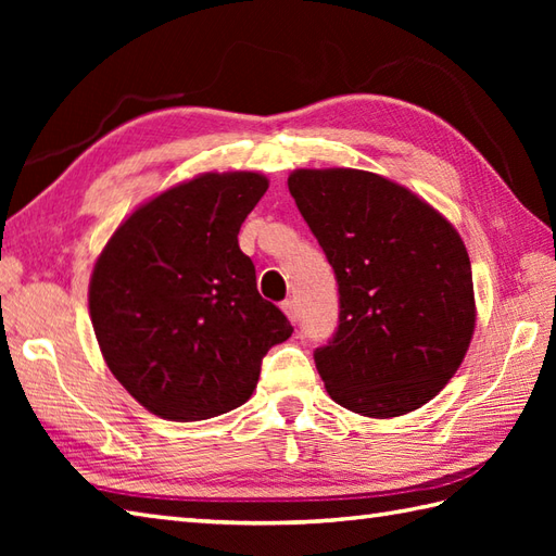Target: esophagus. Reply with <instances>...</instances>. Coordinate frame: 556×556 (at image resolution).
Here are the masks:
<instances>
[{"instance_id":"34e87169","label":"esophagus","mask_w":556,"mask_h":556,"mask_svg":"<svg viewBox=\"0 0 556 556\" xmlns=\"http://www.w3.org/2000/svg\"><path fill=\"white\" fill-rule=\"evenodd\" d=\"M281 311L287 313V317H289L291 323H296V320H299V308H296V301H293V299L281 301Z\"/></svg>"}]
</instances>
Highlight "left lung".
<instances>
[{
    "mask_svg": "<svg viewBox=\"0 0 556 556\" xmlns=\"http://www.w3.org/2000/svg\"><path fill=\"white\" fill-rule=\"evenodd\" d=\"M289 191L332 265L339 325L313 358L339 406L404 416L452 380L476 327L456 229L408 188L361 169H299Z\"/></svg>",
    "mask_w": 556,
    "mask_h": 556,
    "instance_id": "obj_1",
    "label": "left lung"
}]
</instances>
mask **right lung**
<instances>
[{
	"label": "right lung",
	"mask_w": 556,
	"mask_h": 556,
	"mask_svg": "<svg viewBox=\"0 0 556 556\" xmlns=\"http://www.w3.org/2000/svg\"><path fill=\"white\" fill-rule=\"evenodd\" d=\"M267 179L203 174L138 207L98 257L90 320L112 375L150 413L205 420L251 399L265 353L293 332L257 293L239 229Z\"/></svg>",
	"instance_id": "1"
}]
</instances>
